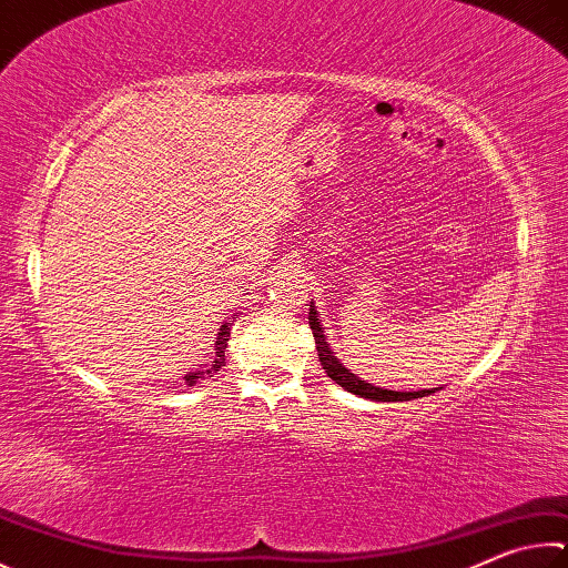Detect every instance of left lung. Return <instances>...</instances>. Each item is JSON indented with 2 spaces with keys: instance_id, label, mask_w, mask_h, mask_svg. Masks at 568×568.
Returning <instances> with one entry per match:
<instances>
[{
  "instance_id": "8db88e82",
  "label": "left lung",
  "mask_w": 568,
  "mask_h": 568,
  "mask_svg": "<svg viewBox=\"0 0 568 568\" xmlns=\"http://www.w3.org/2000/svg\"><path fill=\"white\" fill-rule=\"evenodd\" d=\"M311 327H313V337H315V347H317V357H320V365L327 373L329 379H335L339 387H345L347 392H353V395L359 397H367V399H375V402H407V399H417V397H425L429 392L435 389H422V392H395V389H383V387H373L365 379H359L357 375L349 373L343 365L337 363V357L333 355V349L327 347V339L323 335V327L317 323V313H315V305H311Z\"/></svg>"
}]
</instances>
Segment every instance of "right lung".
I'll return each instance as SVG.
<instances>
[{"mask_svg": "<svg viewBox=\"0 0 568 568\" xmlns=\"http://www.w3.org/2000/svg\"><path fill=\"white\" fill-rule=\"evenodd\" d=\"M231 325H233V320H229V323L221 325V333H219V337H215V359H213V365L209 369H203V373L185 375V383L195 385V383H199L201 375L213 377L225 365V347H229V339H231Z\"/></svg>", "mask_w": 568, "mask_h": 568, "instance_id": "obj_1", "label": "right lung"}]
</instances>
